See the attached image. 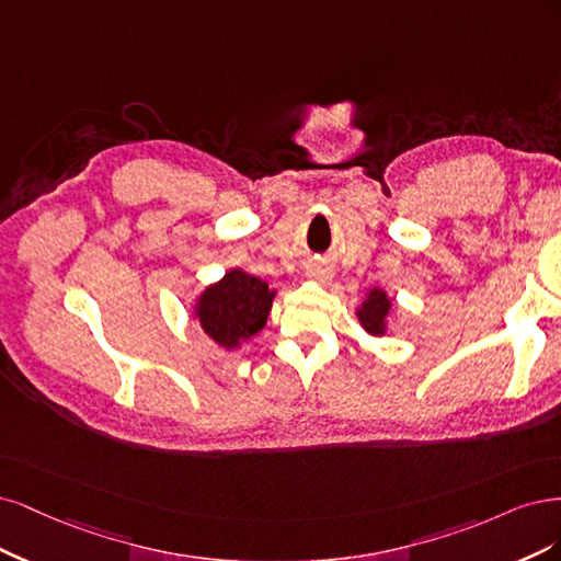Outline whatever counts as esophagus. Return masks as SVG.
Segmentation results:
<instances>
[{
  "label": "esophagus",
  "instance_id": "34e87169",
  "mask_svg": "<svg viewBox=\"0 0 561 561\" xmlns=\"http://www.w3.org/2000/svg\"><path fill=\"white\" fill-rule=\"evenodd\" d=\"M307 277L314 279V282H329L333 275H331L329 267H310V270H307Z\"/></svg>",
  "mask_w": 561,
  "mask_h": 561
}]
</instances>
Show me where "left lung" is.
<instances>
[{
	"mask_svg": "<svg viewBox=\"0 0 561 561\" xmlns=\"http://www.w3.org/2000/svg\"><path fill=\"white\" fill-rule=\"evenodd\" d=\"M393 312V300L385 288H370L366 298L354 310L360 329H364L373 337L389 335V321Z\"/></svg>",
	"mask_w": 561,
	"mask_h": 561,
	"instance_id": "obj_1",
	"label": "left lung"
}]
</instances>
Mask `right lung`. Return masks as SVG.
I'll list each match as a JSON object with an SVG mask.
<instances>
[{
  "mask_svg": "<svg viewBox=\"0 0 561 561\" xmlns=\"http://www.w3.org/2000/svg\"><path fill=\"white\" fill-rule=\"evenodd\" d=\"M275 296V288H267L263 279L232 267L219 282L205 286L191 305V317L216 345L232 352L265 329Z\"/></svg>",
  "mask_w": 561,
  "mask_h": 561,
  "instance_id": "right-lung-1",
  "label": "right lung"
}]
</instances>
